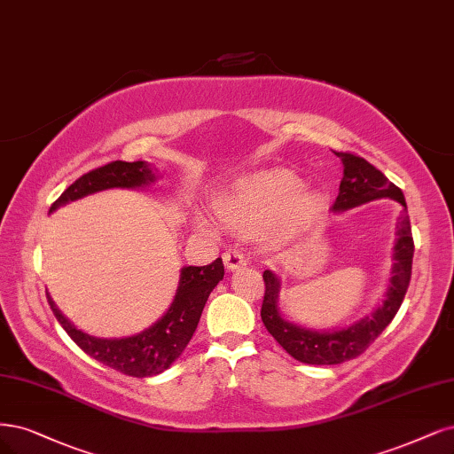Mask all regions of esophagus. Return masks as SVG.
Segmentation results:
<instances>
[{"label":"esophagus","mask_w":454,"mask_h":454,"mask_svg":"<svg viewBox=\"0 0 454 454\" xmlns=\"http://www.w3.org/2000/svg\"><path fill=\"white\" fill-rule=\"evenodd\" d=\"M223 262L229 270H237V269L244 267L246 257L240 249H229V252L223 254Z\"/></svg>","instance_id":"34e87169"}]
</instances>
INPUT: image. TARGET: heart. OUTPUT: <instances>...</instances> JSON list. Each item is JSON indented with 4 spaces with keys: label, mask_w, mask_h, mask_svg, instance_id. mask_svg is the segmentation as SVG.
<instances>
[{
    "label": "heart",
    "mask_w": 454,
    "mask_h": 454,
    "mask_svg": "<svg viewBox=\"0 0 454 454\" xmlns=\"http://www.w3.org/2000/svg\"><path fill=\"white\" fill-rule=\"evenodd\" d=\"M299 178L291 173H269L247 178L214 200V212L220 220L240 232L276 223L286 214L287 222L314 215L323 200L317 193H296ZM199 227L212 232L208 222L200 220Z\"/></svg>",
    "instance_id": "b5f03b06"
}]
</instances>
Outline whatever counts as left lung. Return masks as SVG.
<instances>
[{
    "label": "left lung",
    "instance_id": "obj_1",
    "mask_svg": "<svg viewBox=\"0 0 454 454\" xmlns=\"http://www.w3.org/2000/svg\"><path fill=\"white\" fill-rule=\"evenodd\" d=\"M334 153L343 163V178L340 182V193L334 200L333 210L343 212L383 197L398 200L403 208L398 220L395 267L390 286L387 289V299L370 317H364L348 328L334 333H316L286 321L278 311L279 279L270 270L262 272L264 296L261 306V319L279 346L296 361L306 364H340L363 355L372 346V341L385 331L387 325L395 319L411 279L415 244L411 237L408 205H405L400 187L388 182L381 170L368 163L361 155L351 152Z\"/></svg>",
    "mask_w": 454,
    "mask_h": 454
}]
</instances>
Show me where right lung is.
<instances>
[{"mask_svg":"<svg viewBox=\"0 0 454 454\" xmlns=\"http://www.w3.org/2000/svg\"><path fill=\"white\" fill-rule=\"evenodd\" d=\"M153 178L155 176L145 161H111L74 180L52 202L51 212L90 193L111 190V187H140L153 182ZM223 272L220 257L207 267L182 269L175 302L170 304L167 314L145 333L129 338L106 340L90 336L78 331L61 316L49 294H46V301H49L58 323L86 355L108 368L126 373V376L150 378L167 370L182 355L195 333L202 308H205L212 289L223 279Z\"/></svg>","mask_w":454,"mask_h":454,"instance_id":"right-lung-1","label":"right lung"}]
</instances>
